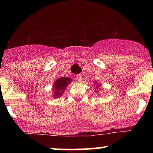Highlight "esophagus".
Instances as JSON below:
<instances>
[{"label":"esophagus","instance_id":"1","mask_svg":"<svg viewBox=\"0 0 153 153\" xmlns=\"http://www.w3.org/2000/svg\"><path fill=\"white\" fill-rule=\"evenodd\" d=\"M76 79H77L79 82H81V81L83 80V76H82V74H77V75H76Z\"/></svg>","mask_w":153,"mask_h":153}]
</instances>
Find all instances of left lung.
<instances>
[{"instance_id": "1", "label": "left lung", "mask_w": 153, "mask_h": 153, "mask_svg": "<svg viewBox=\"0 0 153 153\" xmlns=\"http://www.w3.org/2000/svg\"><path fill=\"white\" fill-rule=\"evenodd\" d=\"M96 84H97V88H98V87H100V85H99V83H97V82H96Z\"/></svg>"}]
</instances>
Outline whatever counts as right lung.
<instances>
[{"label":"right lung","instance_id":"right-lung-1","mask_svg":"<svg viewBox=\"0 0 153 153\" xmlns=\"http://www.w3.org/2000/svg\"><path fill=\"white\" fill-rule=\"evenodd\" d=\"M72 79L70 78L67 77H60L58 78L57 79L55 80V83L53 86V97H60L63 94V92L66 90L69 84L71 83Z\"/></svg>","mask_w":153,"mask_h":153}]
</instances>
